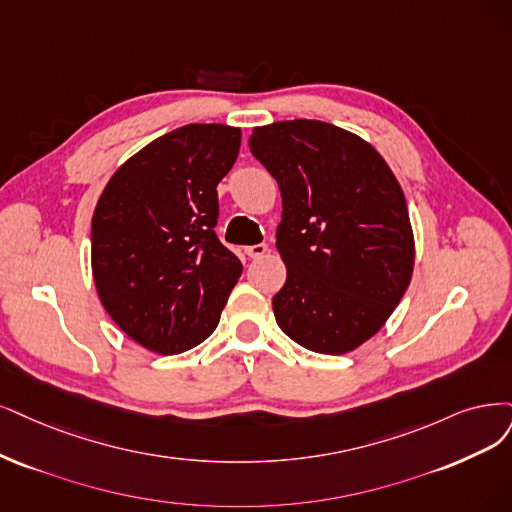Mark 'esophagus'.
<instances>
[{"mask_svg": "<svg viewBox=\"0 0 512 512\" xmlns=\"http://www.w3.org/2000/svg\"><path fill=\"white\" fill-rule=\"evenodd\" d=\"M244 253L249 255L251 259H259V257H263L268 253V244H263V242H259V244H251V246H244Z\"/></svg>", "mask_w": 512, "mask_h": 512, "instance_id": "obj_1", "label": "esophagus"}]
</instances>
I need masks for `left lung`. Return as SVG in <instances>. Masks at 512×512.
Returning a JSON list of instances; mask_svg holds the SVG:
<instances>
[{
	"instance_id": "8db88e82",
	"label": "left lung",
	"mask_w": 512,
	"mask_h": 512,
	"mask_svg": "<svg viewBox=\"0 0 512 512\" xmlns=\"http://www.w3.org/2000/svg\"><path fill=\"white\" fill-rule=\"evenodd\" d=\"M251 154L282 196L276 246L287 282L278 327L320 354H346L382 329L413 272L405 194L377 151L318 120L259 126Z\"/></svg>"
}]
</instances>
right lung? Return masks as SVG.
I'll use <instances>...</instances> for the list:
<instances>
[{"label":"right lung","mask_w":512,"mask_h":512,"mask_svg":"<svg viewBox=\"0 0 512 512\" xmlns=\"http://www.w3.org/2000/svg\"><path fill=\"white\" fill-rule=\"evenodd\" d=\"M238 149L240 128L181 126L126 160L94 208L101 304L147 350L179 354L204 342L242 274L215 234L217 185Z\"/></svg>","instance_id":"add662e5"}]
</instances>
